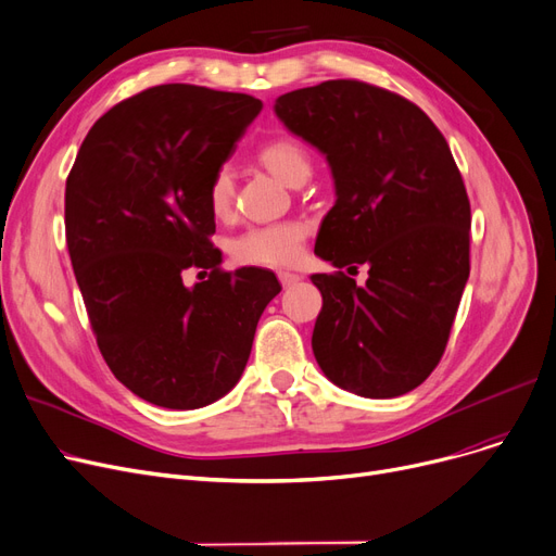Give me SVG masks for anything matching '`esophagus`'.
<instances>
[{"label":"esophagus","instance_id":"esophagus-1","mask_svg":"<svg viewBox=\"0 0 556 556\" xmlns=\"http://www.w3.org/2000/svg\"><path fill=\"white\" fill-rule=\"evenodd\" d=\"M277 277H279V281H281L283 288H291V286H295V283L302 279L298 273H288V270H281Z\"/></svg>","mask_w":556,"mask_h":556}]
</instances>
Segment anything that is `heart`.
<instances>
[{"instance_id":"b5f03b06","label":"heart","mask_w":556,"mask_h":556,"mask_svg":"<svg viewBox=\"0 0 556 556\" xmlns=\"http://www.w3.org/2000/svg\"><path fill=\"white\" fill-rule=\"evenodd\" d=\"M258 159L265 167L286 184L300 186L311 173V154L293 136H277L261 144ZM236 175L229 163L213 170L206 184V206L213 218L225 220L233 213ZM308 227L302 220H279L268 225H252L231 238L229 252L238 263L286 268L302 258Z\"/></svg>"}]
</instances>
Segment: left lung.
<instances>
[{"label": "left lung", "instance_id": "left-lung-1", "mask_svg": "<svg viewBox=\"0 0 556 556\" xmlns=\"http://www.w3.org/2000/svg\"><path fill=\"white\" fill-rule=\"evenodd\" d=\"M275 111L336 184L316 254L338 273L311 277L318 366L361 397L414 391L439 366L470 275V200L450 144L414 102L358 79L286 92ZM358 264L366 287L346 277Z\"/></svg>", "mask_w": 556, "mask_h": 556}]
</instances>
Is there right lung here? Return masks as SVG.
Segmentation results:
<instances>
[{
  "mask_svg": "<svg viewBox=\"0 0 556 556\" xmlns=\"http://www.w3.org/2000/svg\"><path fill=\"white\" fill-rule=\"evenodd\" d=\"M252 94L163 84L92 125L65 181V240L106 366L165 408H200L245 370L281 291L270 270L220 268L206 184L258 115ZM207 281L186 289L182 273Z\"/></svg>",
  "mask_w": 556,
  "mask_h": 556,
  "instance_id": "add662e5",
  "label": "right lung"
}]
</instances>
